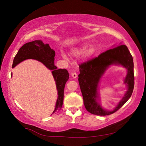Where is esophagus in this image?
Wrapping results in <instances>:
<instances>
[{
    "label": "esophagus",
    "mask_w": 146,
    "mask_h": 146,
    "mask_svg": "<svg viewBox=\"0 0 146 146\" xmlns=\"http://www.w3.org/2000/svg\"><path fill=\"white\" fill-rule=\"evenodd\" d=\"M71 76H72L74 78H77V74L76 72H72V73L71 74Z\"/></svg>",
    "instance_id": "1"
}]
</instances>
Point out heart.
<instances>
[{
  "instance_id": "obj_1",
  "label": "heart",
  "mask_w": 146,
  "mask_h": 146,
  "mask_svg": "<svg viewBox=\"0 0 146 146\" xmlns=\"http://www.w3.org/2000/svg\"><path fill=\"white\" fill-rule=\"evenodd\" d=\"M88 45L87 44H82L80 46L77 47L73 48L72 49L71 52H70V54H71L73 56H78L80 55V54H82L84 51L87 47ZM96 47L94 45H91L89 47L87 48L85 52H84V56L85 58H90V57L92 56V55H94V54L96 52ZM61 57L63 58H66V56L65 54L61 53Z\"/></svg>"
}]
</instances>
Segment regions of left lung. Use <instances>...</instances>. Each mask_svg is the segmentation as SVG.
Segmentation results:
<instances>
[{
	"label": "left lung",
	"mask_w": 146,
	"mask_h": 146,
	"mask_svg": "<svg viewBox=\"0 0 146 146\" xmlns=\"http://www.w3.org/2000/svg\"><path fill=\"white\" fill-rule=\"evenodd\" d=\"M111 65H122L127 73L124 81L127 90L125 96L113 110H107L101 107L98 88L100 78ZM133 60L125 45L121 44L102 53L95 58L79 65L80 74L78 83L83 98V103L88 111L98 116L110 115L116 112L130 99L134 88Z\"/></svg>",
	"instance_id": "8db88e82"
}]
</instances>
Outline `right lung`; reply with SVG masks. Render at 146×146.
<instances>
[{"mask_svg":"<svg viewBox=\"0 0 146 146\" xmlns=\"http://www.w3.org/2000/svg\"><path fill=\"white\" fill-rule=\"evenodd\" d=\"M55 52L50 48L48 44H44L41 40H35L25 44L17 52L13 60L12 68H15L22 61L27 59H33L40 61L50 70L55 81L58 91L55 110L52 114L61 110L63 103L64 90L65 84L69 79L68 71L65 69H57L54 64ZM52 115V114H51Z\"/></svg>","mask_w":146,"mask_h":146,"instance_id":"add662e5","label":"right lung"}]
</instances>
